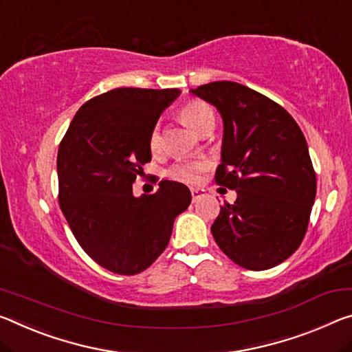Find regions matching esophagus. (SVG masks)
<instances>
[{
	"instance_id": "esophagus-1",
	"label": "esophagus",
	"mask_w": 352,
	"mask_h": 352,
	"mask_svg": "<svg viewBox=\"0 0 352 352\" xmlns=\"http://www.w3.org/2000/svg\"><path fill=\"white\" fill-rule=\"evenodd\" d=\"M205 194V189H200V188H192L191 189V196H192V202H196L197 199H200Z\"/></svg>"
}]
</instances>
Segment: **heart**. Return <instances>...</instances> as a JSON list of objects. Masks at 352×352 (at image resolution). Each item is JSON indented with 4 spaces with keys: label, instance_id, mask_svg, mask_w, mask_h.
<instances>
[{
    "label": "heart",
    "instance_id": "heart-1",
    "mask_svg": "<svg viewBox=\"0 0 352 352\" xmlns=\"http://www.w3.org/2000/svg\"><path fill=\"white\" fill-rule=\"evenodd\" d=\"M180 117L191 130L199 133L200 136L210 130L213 131L214 128V111L211 109V106L204 102H197V100H192V102H188L183 106L180 109ZM148 148L152 153H158L161 150V128L158 124L153 125L152 130H150ZM205 169L206 164L204 161H177L169 167L167 177L175 182L192 185V183L199 182L200 172H204Z\"/></svg>",
    "mask_w": 352,
    "mask_h": 352
}]
</instances>
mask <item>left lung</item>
Masks as SVG:
<instances>
[{
	"mask_svg": "<svg viewBox=\"0 0 352 352\" xmlns=\"http://www.w3.org/2000/svg\"><path fill=\"white\" fill-rule=\"evenodd\" d=\"M191 94L219 111L216 183L236 191L211 226L214 241L246 270L280 265L302 243L316 194L302 131L280 104L239 82H208Z\"/></svg>",
	"mask_w": 352,
	"mask_h": 352,
	"instance_id": "8db88e82",
	"label": "left lung"
}]
</instances>
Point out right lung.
Listing matches in <instances>:
<instances>
[{
	"label": "right lung",
	"mask_w": 352,
	"mask_h": 352,
	"mask_svg": "<svg viewBox=\"0 0 352 352\" xmlns=\"http://www.w3.org/2000/svg\"><path fill=\"white\" fill-rule=\"evenodd\" d=\"M178 96L180 89H113L78 109L59 144L60 210L82 250L116 274L147 270L191 204V191L170 180L150 196L133 194L152 160L150 130Z\"/></svg>",
	"instance_id": "right-lung-1"
}]
</instances>
